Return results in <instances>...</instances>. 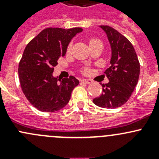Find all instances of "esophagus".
Returning a JSON list of instances; mask_svg holds the SVG:
<instances>
[{"label": "esophagus", "mask_w": 159, "mask_h": 159, "mask_svg": "<svg viewBox=\"0 0 159 159\" xmlns=\"http://www.w3.org/2000/svg\"><path fill=\"white\" fill-rule=\"evenodd\" d=\"M81 81H82V82H84V83H85V84H91V83H92V81H91V80H90V79H82V80H81Z\"/></svg>", "instance_id": "obj_1"}]
</instances>
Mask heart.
Returning a JSON list of instances; mask_svg holds the SVG:
<instances>
[{"instance_id":"1","label":"heart","mask_w":159,"mask_h":159,"mask_svg":"<svg viewBox=\"0 0 159 159\" xmlns=\"http://www.w3.org/2000/svg\"><path fill=\"white\" fill-rule=\"evenodd\" d=\"M98 42H101V41H99V40L95 39V38H92V39H91L89 41V44L91 45V44H95V43H98ZM71 48H72L71 44H69V45H68V48H67V52H68V53L70 52V51H71Z\"/></svg>"}]
</instances>
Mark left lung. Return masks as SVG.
<instances>
[{
    "mask_svg": "<svg viewBox=\"0 0 159 159\" xmlns=\"http://www.w3.org/2000/svg\"><path fill=\"white\" fill-rule=\"evenodd\" d=\"M99 28L106 34L111 57L110 67L105 72L109 82L102 84V94L93 102L101 108H116L129 100L137 85L140 65L134 47L125 37L109 26Z\"/></svg>",
    "mask_w": 159,
    "mask_h": 159,
    "instance_id": "8db88e82",
    "label": "left lung"
}]
</instances>
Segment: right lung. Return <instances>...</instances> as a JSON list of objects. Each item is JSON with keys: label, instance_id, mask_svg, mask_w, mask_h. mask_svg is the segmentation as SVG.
<instances>
[{"label": "right lung", "instance_id": "1", "mask_svg": "<svg viewBox=\"0 0 159 159\" xmlns=\"http://www.w3.org/2000/svg\"><path fill=\"white\" fill-rule=\"evenodd\" d=\"M81 28H46L28 43L19 63L20 86L28 102L43 112L61 110L69 102L73 89L79 84L74 76H53L54 67L64 57L72 38Z\"/></svg>", "mask_w": 159, "mask_h": 159}]
</instances>
